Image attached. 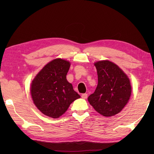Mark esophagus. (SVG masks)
<instances>
[{"instance_id":"esophagus-1","label":"esophagus","mask_w":154,"mask_h":154,"mask_svg":"<svg viewBox=\"0 0 154 154\" xmlns=\"http://www.w3.org/2000/svg\"><path fill=\"white\" fill-rule=\"evenodd\" d=\"M81 97H82V99H86L87 98V94L86 93H84V94H82V95H81Z\"/></svg>"}]
</instances>
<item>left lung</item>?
<instances>
[{"label": "left lung", "mask_w": 154, "mask_h": 154, "mask_svg": "<svg viewBox=\"0 0 154 154\" xmlns=\"http://www.w3.org/2000/svg\"><path fill=\"white\" fill-rule=\"evenodd\" d=\"M97 68L98 85L88 101L97 112L104 116L119 113L128 103L132 93L129 78L115 63L103 60L94 63Z\"/></svg>", "instance_id": "left-lung-1"}]
</instances>
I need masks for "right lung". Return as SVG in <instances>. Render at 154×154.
<instances>
[{
  "label": "right lung",
  "instance_id": "add662e5",
  "mask_svg": "<svg viewBox=\"0 0 154 154\" xmlns=\"http://www.w3.org/2000/svg\"><path fill=\"white\" fill-rule=\"evenodd\" d=\"M70 65L69 61L55 59L45 65L31 83L34 104L49 117L57 119L74 100L81 97L66 79Z\"/></svg>",
  "mask_w": 154,
  "mask_h": 154
}]
</instances>
